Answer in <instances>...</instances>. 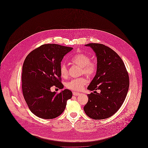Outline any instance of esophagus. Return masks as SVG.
I'll list each match as a JSON object with an SVG mask.
<instances>
[{"mask_svg":"<svg viewBox=\"0 0 148 148\" xmlns=\"http://www.w3.org/2000/svg\"><path fill=\"white\" fill-rule=\"evenodd\" d=\"M73 95H74V96H77V95H80V93L77 92H73Z\"/></svg>","mask_w":148,"mask_h":148,"instance_id":"obj_1","label":"esophagus"}]
</instances>
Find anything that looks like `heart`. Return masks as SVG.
Segmentation results:
<instances>
[{
  "mask_svg": "<svg viewBox=\"0 0 148 148\" xmlns=\"http://www.w3.org/2000/svg\"><path fill=\"white\" fill-rule=\"evenodd\" d=\"M72 63L74 64L81 68V74H84L88 77H92L97 71V65L90 62V58L84 54H79L71 59ZM60 73L62 77H66L68 75V70L66 66L63 64L60 68ZM88 80L85 77L72 79L66 84V87L74 91L81 90Z\"/></svg>",
  "mask_w": 148,
  "mask_h": 148,
  "instance_id": "b5f03b06",
  "label": "heart"
}]
</instances>
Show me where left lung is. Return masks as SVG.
<instances>
[{
	"mask_svg": "<svg viewBox=\"0 0 148 148\" xmlns=\"http://www.w3.org/2000/svg\"><path fill=\"white\" fill-rule=\"evenodd\" d=\"M85 45L93 50L97 58V73L87 89L100 92L88 94L84 110L92 119H104L114 115L124 103L129 86L128 73L122 59L113 50L98 43Z\"/></svg>",
	"mask_w": 148,
	"mask_h": 148,
	"instance_id": "8db88e82",
	"label": "left lung"
}]
</instances>
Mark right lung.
Listing matches in <instances>:
<instances>
[{
    "mask_svg": "<svg viewBox=\"0 0 148 148\" xmlns=\"http://www.w3.org/2000/svg\"><path fill=\"white\" fill-rule=\"evenodd\" d=\"M73 48L56 44H44L26 57L22 69V90L30 111L40 118L51 119L62 114L72 92H51L56 85L63 89L60 68L64 56Z\"/></svg>",
    "mask_w": 148,
    "mask_h": 148,
    "instance_id": "1",
    "label": "right lung"
}]
</instances>
